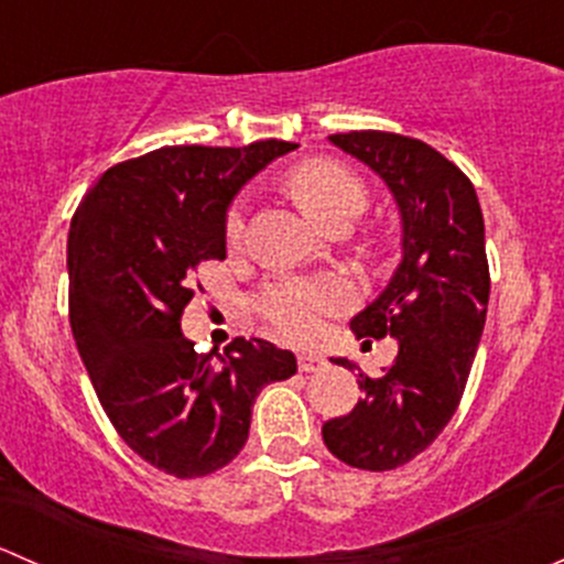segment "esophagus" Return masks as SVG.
<instances>
[{
  "label": "esophagus",
  "mask_w": 564,
  "mask_h": 564,
  "mask_svg": "<svg viewBox=\"0 0 564 564\" xmlns=\"http://www.w3.org/2000/svg\"><path fill=\"white\" fill-rule=\"evenodd\" d=\"M297 366H300V371L316 373L327 366V360H324L322 355H316V351H303V355H297Z\"/></svg>",
  "instance_id": "obj_1"
}]
</instances>
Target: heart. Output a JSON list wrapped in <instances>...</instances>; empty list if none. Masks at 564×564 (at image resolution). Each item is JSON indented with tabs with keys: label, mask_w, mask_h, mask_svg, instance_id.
<instances>
[{
	"label": "heart",
	"mask_w": 564,
	"mask_h": 564,
	"mask_svg": "<svg viewBox=\"0 0 564 564\" xmlns=\"http://www.w3.org/2000/svg\"><path fill=\"white\" fill-rule=\"evenodd\" d=\"M289 196L318 226L349 224L366 207V185L344 163L327 158H311L297 163L286 174ZM242 209L226 213V240L235 242L242 235ZM349 305V289L338 278H278L256 297L261 318L289 340H311L322 329L324 316L340 314Z\"/></svg>",
	"instance_id": "heart-1"
}]
</instances>
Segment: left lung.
Instances as JSON below:
<instances>
[{
	"mask_svg": "<svg viewBox=\"0 0 564 564\" xmlns=\"http://www.w3.org/2000/svg\"><path fill=\"white\" fill-rule=\"evenodd\" d=\"M329 141L388 182L401 209L403 259L388 289L351 318L357 338H395L398 357L379 379L360 373L362 398L327 420L322 436L344 464L388 471L420 456L464 395L491 292L486 226L469 176L425 141L384 130ZM335 362L355 368L344 357Z\"/></svg>",
	"mask_w": 564,
	"mask_h": 564,
	"instance_id": "1",
	"label": "left lung"
}]
</instances>
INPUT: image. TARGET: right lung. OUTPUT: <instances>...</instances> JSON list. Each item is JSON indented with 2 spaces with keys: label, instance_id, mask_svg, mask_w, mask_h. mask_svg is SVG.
Instances as JSON below:
<instances>
[{
  "label": "right lung",
  "instance_id": "1",
  "mask_svg": "<svg viewBox=\"0 0 564 564\" xmlns=\"http://www.w3.org/2000/svg\"><path fill=\"white\" fill-rule=\"evenodd\" d=\"M294 144L161 147L117 163L78 204L67 240L70 327L124 445L174 477L224 469L246 447L264 384L297 373L292 351L235 338L198 355L180 322L202 261L226 259V209Z\"/></svg>",
  "mask_w": 564,
  "mask_h": 564
}]
</instances>
